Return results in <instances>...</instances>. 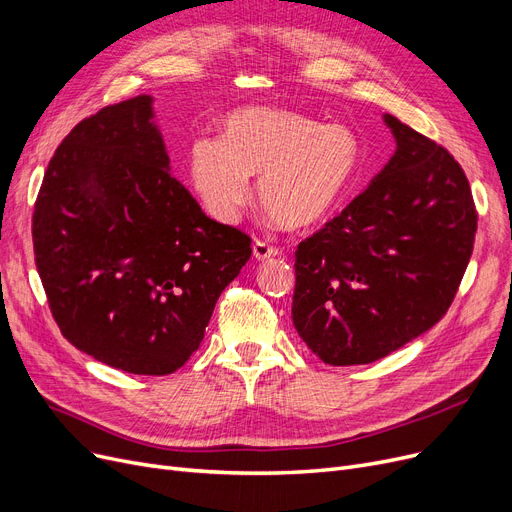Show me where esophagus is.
I'll list each match as a JSON object with an SVG mask.
<instances>
[{
    "label": "esophagus",
    "mask_w": 512,
    "mask_h": 512,
    "mask_svg": "<svg viewBox=\"0 0 512 512\" xmlns=\"http://www.w3.org/2000/svg\"><path fill=\"white\" fill-rule=\"evenodd\" d=\"M252 254H254V258H256V260H266V258L279 256V254H281V250H279V248H275V246H271V243H266V241L256 239V241H254V246H252Z\"/></svg>",
    "instance_id": "obj_1"
}]
</instances>
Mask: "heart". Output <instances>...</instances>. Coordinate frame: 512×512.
<instances>
[{
	"instance_id": "1",
	"label": "heart",
	"mask_w": 512,
	"mask_h": 512,
	"mask_svg": "<svg viewBox=\"0 0 512 512\" xmlns=\"http://www.w3.org/2000/svg\"><path fill=\"white\" fill-rule=\"evenodd\" d=\"M189 181L204 208L233 223L258 198L275 223L306 231L325 223L360 170L358 137L306 114L246 108L225 118L223 139L200 137L187 154Z\"/></svg>"
}]
</instances>
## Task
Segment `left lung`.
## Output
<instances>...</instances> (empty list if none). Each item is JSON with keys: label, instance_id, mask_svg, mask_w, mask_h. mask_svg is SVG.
<instances>
[{"label": "left lung", "instance_id": "left-lung-1", "mask_svg": "<svg viewBox=\"0 0 512 512\" xmlns=\"http://www.w3.org/2000/svg\"><path fill=\"white\" fill-rule=\"evenodd\" d=\"M396 152L296 252L291 319L333 367L369 364L429 331L467 271L477 212L448 150L383 114Z\"/></svg>", "mask_w": 512, "mask_h": 512}]
</instances>
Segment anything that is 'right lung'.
I'll list each match as a JSON object with an SVG mask.
<instances>
[{"label":"right lung","instance_id":"1","mask_svg":"<svg viewBox=\"0 0 512 512\" xmlns=\"http://www.w3.org/2000/svg\"><path fill=\"white\" fill-rule=\"evenodd\" d=\"M154 97L81 120L47 164L35 264L68 342L133 375L181 369L252 239L208 218L170 175Z\"/></svg>","mask_w":512,"mask_h":512}]
</instances>
